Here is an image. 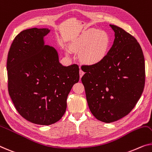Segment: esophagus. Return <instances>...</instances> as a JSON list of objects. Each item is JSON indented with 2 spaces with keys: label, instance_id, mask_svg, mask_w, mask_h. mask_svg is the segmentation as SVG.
<instances>
[{
  "label": "esophagus",
  "instance_id": "34e87169",
  "mask_svg": "<svg viewBox=\"0 0 152 152\" xmlns=\"http://www.w3.org/2000/svg\"><path fill=\"white\" fill-rule=\"evenodd\" d=\"M84 72L83 71L82 69H80V71H79V74H80V77L81 78V77H82L83 75H84Z\"/></svg>",
  "mask_w": 152,
  "mask_h": 152
}]
</instances>
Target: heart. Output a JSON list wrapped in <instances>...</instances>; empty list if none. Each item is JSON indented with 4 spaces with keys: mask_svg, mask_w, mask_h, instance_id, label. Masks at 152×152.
<instances>
[{
    "mask_svg": "<svg viewBox=\"0 0 152 152\" xmlns=\"http://www.w3.org/2000/svg\"><path fill=\"white\" fill-rule=\"evenodd\" d=\"M110 45V38L105 32L89 30L78 38L76 48L83 50L82 58L87 64H94L105 57Z\"/></svg>",
    "mask_w": 152,
    "mask_h": 152,
    "instance_id": "1",
    "label": "heart"
}]
</instances>
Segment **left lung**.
I'll return each mask as SVG.
<instances>
[{"label":"left lung","instance_id":"obj_1","mask_svg":"<svg viewBox=\"0 0 152 152\" xmlns=\"http://www.w3.org/2000/svg\"><path fill=\"white\" fill-rule=\"evenodd\" d=\"M110 26L115 39L105 57L81 67L85 72L81 80L89 109L105 123L130 113L141 98L145 81V58L139 42L120 27Z\"/></svg>","mask_w":152,"mask_h":152}]
</instances>
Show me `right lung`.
<instances>
[{
    "label": "right lung",
    "mask_w": 152,
    "mask_h": 152,
    "mask_svg": "<svg viewBox=\"0 0 152 152\" xmlns=\"http://www.w3.org/2000/svg\"><path fill=\"white\" fill-rule=\"evenodd\" d=\"M48 28L22 31L8 53V91L15 109L31 123L50 125L59 121L67 98L79 80L76 64L63 66L53 47L44 45Z\"/></svg>",
    "instance_id": "add662e5"
}]
</instances>
